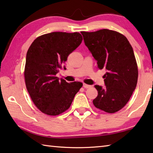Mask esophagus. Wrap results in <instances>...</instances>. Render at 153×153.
<instances>
[{"label":"esophagus","mask_w":153,"mask_h":153,"mask_svg":"<svg viewBox=\"0 0 153 153\" xmlns=\"http://www.w3.org/2000/svg\"><path fill=\"white\" fill-rule=\"evenodd\" d=\"M91 87V85L83 83V87L85 88V89H88V88H90Z\"/></svg>","instance_id":"1"}]
</instances>
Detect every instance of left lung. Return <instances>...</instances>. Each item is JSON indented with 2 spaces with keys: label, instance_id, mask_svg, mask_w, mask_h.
I'll return each mask as SVG.
<instances>
[{
  "label": "left lung",
  "instance_id": "8db88e82",
  "mask_svg": "<svg viewBox=\"0 0 153 153\" xmlns=\"http://www.w3.org/2000/svg\"><path fill=\"white\" fill-rule=\"evenodd\" d=\"M81 33L97 68L106 70L103 76L105 87L95 85L98 95L93 105L107 113L118 111L126 105L137 85L138 66L132 47L116 31L103 29Z\"/></svg>",
  "mask_w": 153,
  "mask_h": 153
}]
</instances>
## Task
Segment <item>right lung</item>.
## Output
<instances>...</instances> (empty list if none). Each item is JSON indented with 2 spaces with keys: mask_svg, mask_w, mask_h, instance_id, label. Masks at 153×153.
<instances>
[{
  "mask_svg": "<svg viewBox=\"0 0 153 153\" xmlns=\"http://www.w3.org/2000/svg\"><path fill=\"white\" fill-rule=\"evenodd\" d=\"M82 40L78 32H52L37 37L28 49L24 71L25 85L32 101L42 113L62 114L82 87L81 82L68 83L56 76Z\"/></svg>",
  "mask_w": 153,
  "mask_h": 153,
  "instance_id": "obj_1",
  "label": "right lung"
}]
</instances>
